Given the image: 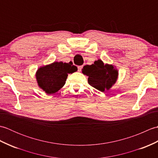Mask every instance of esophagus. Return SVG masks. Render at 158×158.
<instances>
[{"label":"esophagus","instance_id":"esophagus-1","mask_svg":"<svg viewBox=\"0 0 158 158\" xmlns=\"http://www.w3.org/2000/svg\"><path fill=\"white\" fill-rule=\"evenodd\" d=\"M77 68H78V71L80 72L82 68H83V66H79L78 67H77Z\"/></svg>","mask_w":158,"mask_h":158}]
</instances>
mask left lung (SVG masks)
I'll use <instances>...</instances> for the list:
<instances>
[{
  "mask_svg": "<svg viewBox=\"0 0 158 158\" xmlns=\"http://www.w3.org/2000/svg\"><path fill=\"white\" fill-rule=\"evenodd\" d=\"M82 73L88 77L89 84L100 92L109 90L115 84L118 78V70L115 66L104 64L98 60L91 65H85L82 69Z\"/></svg>",
  "mask_w": 158,
  "mask_h": 158,
  "instance_id": "obj_1",
  "label": "left lung"
}]
</instances>
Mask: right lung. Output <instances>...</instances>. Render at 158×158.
Masks as SVG:
<instances>
[{
    "mask_svg": "<svg viewBox=\"0 0 158 158\" xmlns=\"http://www.w3.org/2000/svg\"><path fill=\"white\" fill-rule=\"evenodd\" d=\"M77 70V66L73 65L72 62H54L40 67L36 70V79L40 88L48 94H52L64 85L69 73Z\"/></svg>",
    "mask_w": 158,
    "mask_h": 158,
    "instance_id": "1",
    "label": "right lung"
}]
</instances>
